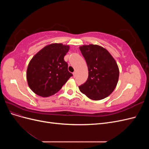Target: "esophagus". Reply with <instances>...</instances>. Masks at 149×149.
Returning a JSON list of instances; mask_svg holds the SVG:
<instances>
[{
  "mask_svg": "<svg viewBox=\"0 0 149 149\" xmlns=\"http://www.w3.org/2000/svg\"><path fill=\"white\" fill-rule=\"evenodd\" d=\"M73 77H74V78H75V77H76V71H74V73H73Z\"/></svg>",
  "mask_w": 149,
  "mask_h": 149,
  "instance_id": "esophagus-1",
  "label": "esophagus"
}]
</instances>
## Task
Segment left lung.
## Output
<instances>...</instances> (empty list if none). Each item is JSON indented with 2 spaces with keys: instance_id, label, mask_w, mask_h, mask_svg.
Returning <instances> with one entry per match:
<instances>
[{
  "instance_id": "left-lung-1",
  "label": "left lung",
  "mask_w": 149,
  "mask_h": 149,
  "mask_svg": "<svg viewBox=\"0 0 149 149\" xmlns=\"http://www.w3.org/2000/svg\"><path fill=\"white\" fill-rule=\"evenodd\" d=\"M79 49L88 68V79L79 86L80 91L93 100L104 99L113 92L118 84V64L109 52L101 46L91 44Z\"/></svg>"
}]
</instances>
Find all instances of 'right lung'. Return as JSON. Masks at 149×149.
<instances>
[{"instance_id":"1","label":"right lung","mask_w":149,"mask_h":149,"mask_svg":"<svg viewBox=\"0 0 149 149\" xmlns=\"http://www.w3.org/2000/svg\"><path fill=\"white\" fill-rule=\"evenodd\" d=\"M69 49L68 45L52 43L31 58L26 70V79L33 93L44 97L52 96L73 76L64 60Z\"/></svg>"}]
</instances>
